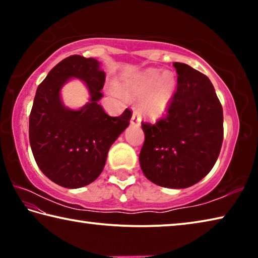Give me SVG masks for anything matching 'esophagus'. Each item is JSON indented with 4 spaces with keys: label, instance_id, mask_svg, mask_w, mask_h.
Listing matches in <instances>:
<instances>
[{
    "label": "esophagus",
    "instance_id": "obj_1",
    "mask_svg": "<svg viewBox=\"0 0 258 258\" xmlns=\"http://www.w3.org/2000/svg\"><path fill=\"white\" fill-rule=\"evenodd\" d=\"M140 123H141V119H140V116L138 115V112H133L132 115V118H131V125H134V126H139Z\"/></svg>",
    "mask_w": 258,
    "mask_h": 258
}]
</instances>
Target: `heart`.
I'll use <instances>...</instances> for the list:
<instances>
[{
  "label": "heart",
  "instance_id": "1",
  "mask_svg": "<svg viewBox=\"0 0 258 258\" xmlns=\"http://www.w3.org/2000/svg\"><path fill=\"white\" fill-rule=\"evenodd\" d=\"M116 95L128 99H139V108L143 115L151 119L165 116L176 93L177 80L171 71L148 68L134 75L125 76L117 84Z\"/></svg>",
  "mask_w": 258,
  "mask_h": 258
}]
</instances>
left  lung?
I'll return each instance as SVG.
<instances>
[{
    "mask_svg": "<svg viewBox=\"0 0 258 258\" xmlns=\"http://www.w3.org/2000/svg\"><path fill=\"white\" fill-rule=\"evenodd\" d=\"M177 89L165 118L142 123L145 143L140 166L148 180L184 189L211 172L223 142V109L207 76L174 62Z\"/></svg>",
    "mask_w": 258,
    "mask_h": 258,
    "instance_id": "8db88e82",
    "label": "left lung"
}]
</instances>
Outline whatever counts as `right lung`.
<instances>
[{
	"label": "right lung",
	"mask_w": 258,
	"mask_h": 258,
	"mask_svg": "<svg viewBox=\"0 0 258 258\" xmlns=\"http://www.w3.org/2000/svg\"><path fill=\"white\" fill-rule=\"evenodd\" d=\"M73 78L89 92V101L80 109L66 107L60 99V90ZM104 78L97 59L71 55L37 87L29 116L30 148L42 173L60 186L78 189L97 180L111 145L130 125L128 109L110 117L99 104Z\"/></svg>",
	"instance_id": "right-lung-1"
}]
</instances>
